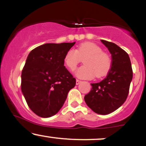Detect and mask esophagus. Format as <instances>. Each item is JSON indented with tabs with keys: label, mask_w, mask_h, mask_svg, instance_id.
<instances>
[{
	"label": "esophagus",
	"mask_w": 146,
	"mask_h": 146,
	"mask_svg": "<svg viewBox=\"0 0 146 146\" xmlns=\"http://www.w3.org/2000/svg\"><path fill=\"white\" fill-rule=\"evenodd\" d=\"M82 82L80 81V80H76V85H78V84H80V83H81Z\"/></svg>",
	"instance_id": "1"
}]
</instances>
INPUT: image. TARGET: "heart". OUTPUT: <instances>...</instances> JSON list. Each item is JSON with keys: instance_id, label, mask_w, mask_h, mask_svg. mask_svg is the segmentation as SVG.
Wrapping results in <instances>:
<instances>
[{"instance_id": "obj_1", "label": "heart", "mask_w": 146, "mask_h": 146, "mask_svg": "<svg viewBox=\"0 0 146 146\" xmlns=\"http://www.w3.org/2000/svg\"><path fill=\"white\" fill-rule=\"evenodd\" d=\"M84 66L75 72V75L80 79H92L105 76L111 67V59L107 53H104L102 48L93 42H84L78 46L77 50H68L64 58L65 65L71 71L76 68L81 59Z\"/></svg>"}]
</instances>
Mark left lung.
I'll return each instance as SVG.
<instances>
[{
    "label": "left lung",
    "mask_w": 146,
    "mask_h": 146,
    "mask_svg": "<svg viewBox=\"0 0 146 146\" xmlns=\"http://www.w3.org/2000/svg\"><path fill=\"white\" fill-rule=\"evenodd\" d=\"M112 56V64L106 78L91 84V90L84 101L95 113L108 115L118 109L128 97L132 80V69L128 53L116 44L101 40Z\"/></svg>",
    "instance_id": "1"
}]
</instances>
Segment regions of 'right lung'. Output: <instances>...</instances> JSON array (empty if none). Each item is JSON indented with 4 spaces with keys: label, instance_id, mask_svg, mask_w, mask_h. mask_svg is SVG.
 Segmentation results:
<instances>
[{
    "label": "right lung",
    "instance_id": "1",
    "mask_svg": "<svg viewBox=\"0 0 146 146\" xmlns=\"http://www.w3.org/2000/svg\"><path fill=\"white\" fill-rule=\"evenodd\" d=\"M75 42L46 43L28 55L21 74L25 100L38 116L50 117L58 113L76 80L64 65V58Z\"/></svg>",
    "mask_w": 146,
    "mask_h": 146
}]
</instances>
